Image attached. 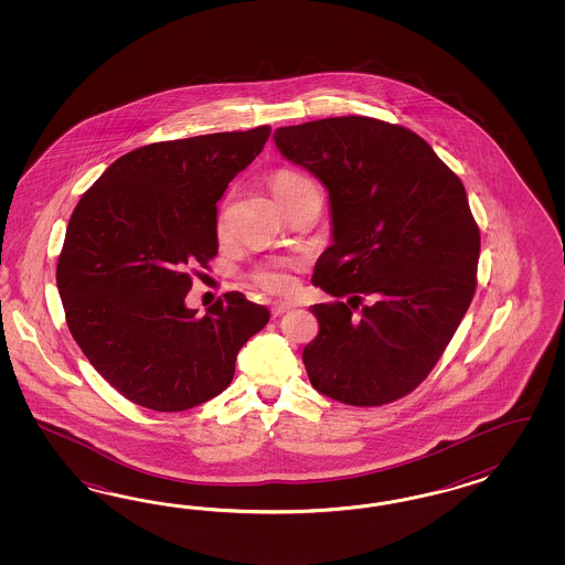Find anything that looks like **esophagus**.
Masks as SVG:
<instances>
[{
	"label": "esophagus",
	"instance_id": "esophagus-1",
	"mask_svg": "<svg viewBox=\"0 0 565 565\" xmlns=\"http://www.w3.org/2000/svg\"><path fill=\"white\" fill-rule=\"evenodd\" d=\"M288 310H291L290 302H274V305H271L274 317H279V315H284V312H288Z\"/></svg>",
	"mask_w": 565,
	"mask_h": 565
}]
</instances>
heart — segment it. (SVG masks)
<instances>
[{
    "mask_svg": "<svg viewBox=\"0 0 565 565\" xmlns=\"http://www.w3.org/2000/svg\"><path fill=\"white\" fill-rule=\"evenodd\" d=\"M302 182H308L307 178H302V175H298L294 171H277L274 178H271V189H274V194H279V192L291 189V186H298ZM255 279H257L258 286H263L265 290L269 291H288L294 286L290 275L277 271V269L258 271L255 275Z\"/></svg>",
    "mask_w": 565,
    "mask_h": 565,
    "instance_id": "1",
    "label": "heart"
}]
</instances>
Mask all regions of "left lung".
<instances>
[{
  "label": "left lung",
  "mask_w": 565,
  "mask_h": 565,
  "mask_svg": "<svg viewBox=\"0 0 565 565\" xmlns=\"http://www.w3.org/2000/svg\"><path fill=\"white\" fill-rule=\"evenodd\" d=\"M275 147L323 182L333 244L312 284L302 352L319 394L383 406L418 387L472 302L480 232L460 178L408 128L343 116L277 128ZM370 298L369 306L361 300Z\"/></svg>",
  "instance_id": "obj_1"
}]
</instances>
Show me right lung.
<instances>
[{
  "label": "right lung",
  "mask_w": 565,
  "mask_h": 565,
  "mask_svg": "<svg viewBox=\"0 0 565 565\" xmlns=\"http://www.w3.org/2000/svg\"><path fill=\"white\" fill-rule=\"evenodd\" d=\"M269 135L258 126L121 154L70 217L55 274L70 333L138 406L182 412L222 394L239 348L269 321L239 291L203 317L184 305L190 274L217 255V201Z\"/></svg>",
  "instance_id": "obj_1"
}]
</instances>
